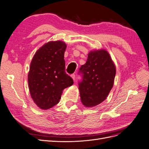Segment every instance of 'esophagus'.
Returning <instances> with one entry per match:
<instances>
[{
	"label": "esophagus",
	"mask_w": 149,
	"mask_h": 149,
	"mask_svg": "<svg viewBox=\"0 0 149 149\" xmlns=\"http://www.w3.org/2000/svg\"><path fill=\"white\" fill-rule=\"evenodd\" d=\"M71 77L72 78V79H73V80H74V79H75V74H71Z\"/></svg>",
	"instance_id": "obj_1"
}]
</instances>
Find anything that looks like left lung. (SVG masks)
<instances>
[{
    "mask_svg": "<svg viewBox=\"0 0 149 149\" xmlns=\"http://www.w3.org/2000/svg\"><path fill=\"white\" fill-rule=\"evenodd\" d=\"M83 80L79 83L81 101L87 107L104 101L113 87L116 68L106 49L89 52L86 63L81 66Z\"/></svg>",
    "mask_w": 149,
    "mask_h": 149,
    "instance_id": "8db88e82",
    "label": "left lung"
}]
</instances>
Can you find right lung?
Wrapping results in <instances>:
<instances>
[{"label":"right lung","instance_id":"obj_1","mask_svg":"<svg viewBox=\"0 0 149 149\" xmlns=\"http://www.w3.org/2000/svg\"><path fill=\"white\" fill-rule=\"evenodd\" d=\"M66 44L50 41L36 52L28 74L31 98L41 109L47 110L59 102L63 90L73 84L65 72L64 53Z\"/></svg>","mask_w":149,"mask_h":149}]
</instances>
